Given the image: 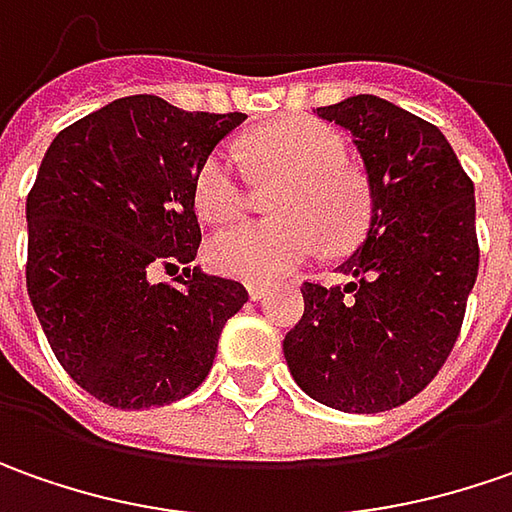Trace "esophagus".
Returning a JSON list of instances; mask_svg holds the SVG:
<instances>
[{"label":"esophagus","instance_id":"1","mask_svg":"<svg viewBox=\"0 0 512 512\" xmlns=\"http://www.w3.org/2000/svg\"><path fill=\"white\" fill-rule=\"evenodd\" d=\"M246 289H249V297H252V300H263V297L272 291L269 286H266V283H249Z\"/></svg>","mask_w":512,"mask_h":512}]
</instances>
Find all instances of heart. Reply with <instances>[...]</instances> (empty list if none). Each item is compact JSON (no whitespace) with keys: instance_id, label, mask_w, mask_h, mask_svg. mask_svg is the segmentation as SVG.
Here are the masks:
<instances>
[{"instance_id":"1","label":"heart","mask_w":512,"mask_h":512,"mask_svg":"<svg viewBox=\"0 0 512 512\" xmlns=\"http://www.w3.org/2000/svg\"><path fill=\"white\" fill-rule=\"evenodd\" d=\"M257 167L286 181L274 212L280 221L240 223L209 243V263L226 277L272 283L328 249H348L371 218V195L348 169L345 138L334 127L291 118L260 130L252 141ZM195 212L209 223H229L243 212L238 152L212 150L192 184Z\"/></svg>"}]
</instances>
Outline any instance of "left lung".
<instances>
[{
  "mask_svg": "<svg viewBox=\"0 0 512 512\" xmlns=\"http://www.w3.org/2000/svg\"><path fill=\"white\" fill-rule=\"evenodd\" d=\"M360 152L371 218L337 266L345 289L303 283L306 311L283 340L294 382L345 414L416 397L448 360L476 272V198L448 138L377 96L317 107Z\"/></svg>",
  "mask_w": 512,
  "mask_h": 512,
  "instance_id": "1",
  "label": "left lung"
}]
</instances>
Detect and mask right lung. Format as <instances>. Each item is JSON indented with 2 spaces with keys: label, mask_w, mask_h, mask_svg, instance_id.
Here are the masks:
<instances>
[{
  "label": "right lung",
  "mask_w": 512,
  "mask_h": 512,
  "mask_svg": "<svg viewBox=\"0 0 512 512\" xmlns=\"http://www.w3.org/2000/svg\"><path fill=\"white\" fill-rule=\"evenodd\" d=\"M243 113H186L127 96L53 138L27 195V294L56 360L121 411L158 408L201 385L238 280L189 263L201 226L192 184ZM158 268L181 271L175 287Z\"/></svg>",
  "instance_id": "right-lung-1"
}]
</instances>
